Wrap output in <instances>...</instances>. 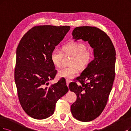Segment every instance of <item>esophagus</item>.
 Listing matches in <instances>:
<instances>
[{"label": "esophagus", "instance_id": "1", "mask_svg": "<svg viewBox=\"0 0 131 131\" xmlns=\"http://www.w3.org/2000/svg\"><path fill=\"white\" fill-rule=\"evenodd\" d=\"M66 83H67V85L68 86H69V81L68 80H66Z\"/></svg>", "mask_w": 131, "mask_h": 131}]
</instances>
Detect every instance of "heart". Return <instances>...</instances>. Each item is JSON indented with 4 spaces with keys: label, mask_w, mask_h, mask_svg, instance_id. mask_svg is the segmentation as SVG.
Listing matches in <instances>:
<instances>
[{
    "label": "heart",
    "mask_w": 131,
    "mask_h": 131,
    "mask_svg": "<svg viewBox=\"0 0 131 131\" xmlns=\"http://www.w3.org/2000/svg\"><path fill=\"white\" fill-rule=\"evenodd\" d=\"M62 51L65 55H71L72 57L70 64L71 67L63 68L59 71L58 75L60 77H74L78 74V69L80 70H85L92 60L91 51L86 49L85 45L78 42H71L64 45L62 48ZM63 57L62 51L58 49H55L51 52V62L57 68L61 67Z\"/></svg>",
    "instance_id": "1"
}]
</instances>
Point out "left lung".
I'll return each instance as SVG.
<instances>
[{
	"label": "left lung",
	"mask_w": 131,
	"mask_h": 131,
	"mask_svg": "<svg viewBox=\"0 0 131 131\" xmlns=\"http://www.w3.org/2000/svg\"><path fill=\"white\" fill-rule=\"evenodd\" d=\"M72 35L75 41H88L93 49L95 59L69 85L77 95L71 106L72 116L80 121L90 122L102 113L107 104L115 78L116 50L109 36L98 28L77 27Z\"/></svg>",
	"instance_id": "left-lung-1"
}]
</instances>
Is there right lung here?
<instances>
[{
	"instance_id": "obj_1",
	"label": "right lung",
	"mask_w": 131,
	"mask_h": 131,
	"mask_svg": "<svg viewBox=\"0 0 131 131\" xmlns=\"http://www.w3.org/2000/svg\"><path fill=\"white\" fill-rule=\"evenodd\" d=\"M70 27L35 26L20 41L16 53L15 82L21 105L33 118L44 119L51 116L57 101L69 90L64 78L47 86L57 73L51 60V52Z\"/></svg>"
}]
</instances>
